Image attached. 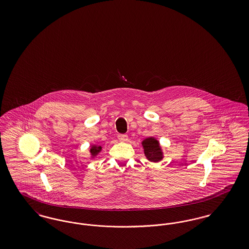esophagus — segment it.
Segmentation results:
<instances>
[{
  "label": "esophagus",
  "mask_w": 249,
  "mask_h": 249,
  "mask_svg": "<svg viewBox=\"0 0 249 249\" xmlns=\"http://www.w3.org/2000/svg\"><path fill=\"white\" fill-rule=\"evenodd\" d=\"M118 138H119L120 142H127L128 141V136L126 134H119Z\"/></svg>",
  "instance_id": "1"
}]
</instances>
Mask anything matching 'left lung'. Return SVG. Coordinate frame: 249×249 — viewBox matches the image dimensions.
Masks as SVG:
<instances>
[{
    "instance_id": "8db88e82",
    "label": "left lung",
    "mask_w": 249,
    "mask_h": 249,
    "mask_svg": "<svg viewBox=\"0 0 249 249\" xmlns=\"http://www.w3.org/2000/svg\"><path fill=\"white\" fill-rule=\"evenodd\" d=\"M144 156L151 162H159L163 159L162 148L160 142L154 137L143 139L142 142Z\"/></svg>"
}]
</instances>
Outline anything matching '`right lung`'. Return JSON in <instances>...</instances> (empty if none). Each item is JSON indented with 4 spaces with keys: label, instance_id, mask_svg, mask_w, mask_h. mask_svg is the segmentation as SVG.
I'll use <instances>...</instances> for the list:
<instances>
[{
    "label": "right lung",
    "instance_id": "1",
    "mask_svg": "<svg viewBox=\"0 0 249 249\" xmlns=\"http://www.w3.org/2000/svg\"><path fill=\"white\" fill-rule=\"evenodd\" d=\"M102 146L101 145H97V144H92L90 146L89 149V153L91 155V158H95L97 155L99 154L102 151Z\"/></svg>",
    "mask_w": 249,
    "mask_h": 249
}]
</instances>
